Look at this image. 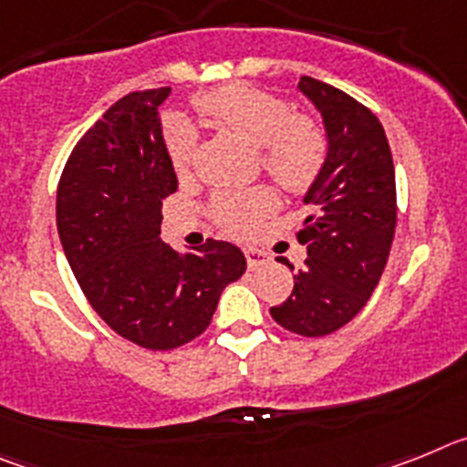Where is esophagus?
Instances as JSON below:
<instances>
[{
  "mask_svg": "<svg viewBox=\"0 0 467 467\" xmlns=\"http://www.w3.org/2000/svg\"><path fill=\"white\" fill-rule=\"evenodd\" d=\"M245 259L250 269H257V266L269 264V254L264 253V250H254V247H245Z\"/></svg>",
  "mask_w": 467,
  "mask_h": 467,
  "instance_id": "34e87169",
  "label": "esophagus"
}]
</instances>
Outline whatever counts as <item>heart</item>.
Wrapping results in <instances>:
<instances>
[{
	"label": "heart",
	"mask_w": 467,
	"mask_h": 467,
	"mask_svg": "<svg viewBox=\"0 0 467 467\" xmlns=\"http://www.w3.org/2000/svg\"><path fill=\"white\" fill-rule=\"evenodd\" d=\"M213 126L257 147L259 166L287 192L311 189L323 175L329 156L325 128L308 114L295 111L292 102L250 84H226L193 98ZM166 150L180 177L193 172L198 135L187 121L172 119L166 126ZM278 208V196L266 187L247 192H222L213 198L214 224L231 236H247Z\"/></svg>",
	"instance_id": "obj_1"
}]
</instances>
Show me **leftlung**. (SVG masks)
<instances>
[{"instance_id":"8db88e82","label":"left lung","mask_w":467,"mask_h":467,"mask_svg":"<svg viewBox=\"0 0 467 467\" xmlns=\"http://www.w3.org/2000/svg\"><path fill=\"white\" fill-rule=\"evenodd\" d=\"M299 88L323 114L329 156L306 196L311 214L295 231L308 257L271 316L287 332L325 337L350 323L377 290L398 224V193L393 154L374 111L313 77Z\"/></svg>"}]
</instances>
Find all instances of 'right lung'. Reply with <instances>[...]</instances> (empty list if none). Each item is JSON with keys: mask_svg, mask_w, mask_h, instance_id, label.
I'll use <instances>...</instances> for the list:
<instances>
[{"mask_svg": "<svg viewBox=\"0 0 467 467\" xmlns=\"http://www.w3.org/2000/svg\"><path fill=\"white\" fill-rule=\"evenodd\" d=\"M171 88L135 90L86 130L57 182V234L93 311L140 348L172 350L208 329L222 292L245 274L236 245L208 238L180 254L161 241L177 192L159 121Z\"/></svg>", "mask_w": 467, "mask_h": 467, "instance_id": "add662e5", "label": "right lung"}]
</instances>
